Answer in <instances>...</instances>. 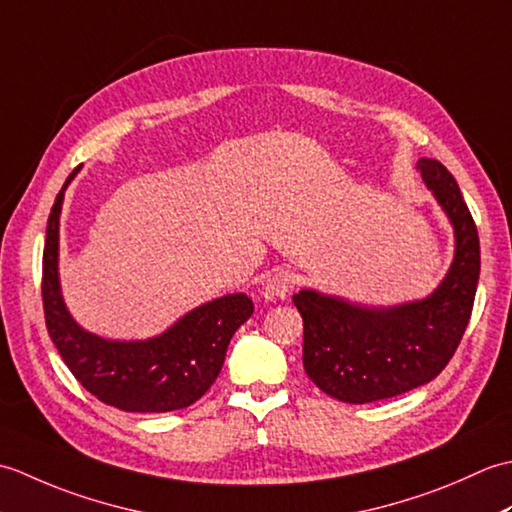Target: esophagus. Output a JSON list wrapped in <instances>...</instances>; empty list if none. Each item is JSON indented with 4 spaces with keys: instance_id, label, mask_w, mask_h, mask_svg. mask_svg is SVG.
Returning a JSON list of instances; mask_svg holds the SVG:
<instances>
[{
    "instance_id": "obj_1",
    "label": "esophagus",
    "mask_w": 512,
    "mask_h": 512,
    "mask_svg": "<svg viewBox=\"0 0 512 512\" xmlns=\"http://www.w3.org/2000/svg\"><path fill=\"white\" fill-rule=\"evenodd\" d=\"M295 284H297L295 273L279 268L266 279L262 295H264L266 301H284L290 295V290L295 288Z\"/></svg>"
}]
</instances>
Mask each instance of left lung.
<instances>
[{"instance_id": "1", "label": "left lung", "mask_w": 512, "mask_h": 512, "mask_svg": "<svg viewBox=\"0 0 512 512\" xmlns=\"http://www.w3.org/2000/svg\"><path fill=\"white\" fill-rule=\"evenodd\" d=\"M422 180L453 224L455 255L447 277L427 299L367 308L317 290L292 303L303 319V367L325 394L363 405L405 394L436 378L458 350L469 325L480 237L458 182L438 160L420 158Z\"/></svg>"}]
</instances>
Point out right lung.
<instances>
[{"label": "right lung", "instance_id": "add662e5", "mask_svg": "<svg viewBox=\"0 0 512 512\" xmlns=\"http://www.w3.org/2000/svg\"><path fill=\"white\" fill-rule=\"evenodd\" d=\"M76 171L52 204L43 246L41 297L50 339L74 378L105 405L138 413L189 407L215 383L228 343L253 314V301L244 292L213 299L147 341H110L83 330L65 308L59 284V217Z\"/></svg>", "mask_w": 512, "mask_h": 512}]
</instances>
